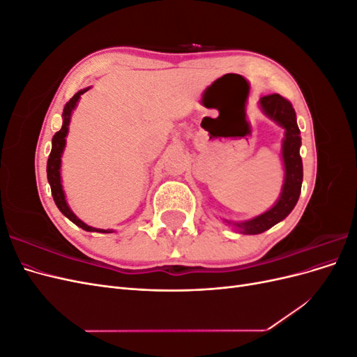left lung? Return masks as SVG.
Returning <instances> with one entry per match:
<instances>
[{
    "label": "left lung",
    "mask_w": 357,
    "mask_h": 357,
    "mask_svg": "<svg viewBox=\"0 0 357 357\" xmlns=\"http://www.w3.org/2000/svg\"><path fill=\"white\" fill-rule=\"evenodd\" d=\"M259 105H261L262 112L271 119V121L284 128V139L282 144L284 181L280 198L271 208L256 215V218L250 220L234 223L236 228L240 229V232L250 235L262 234L287 218L290 211L295 208V205L299 199L302 176H304V172H302V159L299 155L301 131L296 123V113L294 110V107L278 93L262 96L261 101H259Z\"/></svg>",
    "instance_id": "8db88e82"
}]
</instances>
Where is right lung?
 <instances>
[{
    "mask_svg": "<svg viewBox=\"0 0 357 357\" xmlns=\"http://www.w3.org/2000/svg\"><path fill=\"white\" fill-rule=\"evenodd\" d=\"M89 91V88L82 89L77 93H75L73 98L66 104L63 107V113H62V128L59 131L53 135L52 138V152L49 155L47 159V180H49V185L52 189V197L53 201H55L56 207L59 208V211L68 218L74 225H77L79 228L88 231V232H101V234H110L113 232L112 229H96L92 228V226L86 225L84 222H82L77 215H75L71 208L68 207V204L66 201V193H63L62 189V183H61V158H62V152L63 149H66V137L68 134V126H70V121H71V114L73 110L75 109V105H77L80 96L86 92Z\"/></svg>",
    "mask_w": 357,
    "mask_h": 357,
    "instance_id": "add662e5",
    "label": "right lung"
}]
</instances>
